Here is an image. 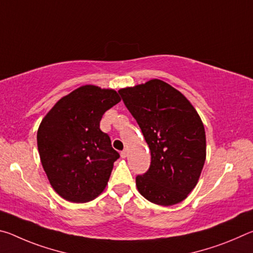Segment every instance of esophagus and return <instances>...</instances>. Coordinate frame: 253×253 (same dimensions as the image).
<instances>
[{"instance_id":"esophagus-1","label":"esophagus","mask_w":253,"mask_h":253,"mask_svg":"<svg viewBox=\"0 0 253 253\" xmlns=\"http://www.w3.org/2000/svg\"><path fill=\"white\" fill-rule=\"evenodd\" d=\"M127 154H128L127 149H124V151L121 153V156H122L123 158H126V157H127Z\"/></svg>"}]
</instances>
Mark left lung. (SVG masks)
I'll return each instance as SVG.
<instances>
[{
	"label": "left lung",
	"instance_id": "1",
	"mask_svg": "<svg viewBox=\"0 0 253 253\" xmlns=\"http://www.w3.org/2000/svg\"><path fill=\"white\" fill-rule=\"evenodd\" d=\"M151 149V166L136 176L149 202L177 204L196 186L207 157V138L198 111L186 97L160 79L118 91Z\"/></svg>",
	"mask_w": 253,
	"mask_h": 253
}]
</instances>
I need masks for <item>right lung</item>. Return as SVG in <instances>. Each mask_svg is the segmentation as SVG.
<instances>
[{
    "label": "right lung",
    "instance_id": "right-lung-1",
    "mask_svg": "<svg viewBox=\"0 0 253 253\" xmlns=\"http://www.w3.org/2000/svg\"><path fill=\"white\" fill-rule=\"evenodd\" d=\"M121 101L93 84L62 97L42 119L38 149L51 186L67 201L85 203L102 193L119 154L100 130L102 115Z\"/></svg>",
    "mask_w": 253,
    "mask_h": 253
}]
</instances>
